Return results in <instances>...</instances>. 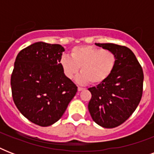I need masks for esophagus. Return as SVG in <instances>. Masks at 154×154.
Listing matches in <instances>:
<instances>
[{
	"mask_svg": "<svg viewBox=\"0 0 154 154\" xmlns=\"http://www.w3.org/2000/svg\"><path fill=\"white\" fill-rule=\"evenodd\" d=\"M77 89H78V91H82V90H85V88H82V87H78L77 88Z\"/></svg>",
	"mask_w": 154,
	"mask_h": 154,
	"instance_id": "1",
	"label": "esophagus"
}]
</instances>
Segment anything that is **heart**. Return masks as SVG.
Segmentation results:
<instances>
[{"instance_id":"b5f03b06","label":"heart","mask_w":154,"mask_h":154,"mask_svg":"<svg viewBox=\"0 0 154 154\" xmlns=\"http://www.w3.org/2000/svg\"><path fill=\"white\" fill-rule=\"evenodd\" d=\"M117 62L116 56L108 49H101L91 45H81L70 50V57L63 56L60 60V67L68 79L77 78L79 84L89 82L97 85L109 77Z\"/></svg>"}]
</instances>
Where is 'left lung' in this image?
Segmentation results:
<instances>
[{
  "label": "left lung",
  "mask_w": 154,
  "mask_h": 154,
  "mask_svg": "<svg viewBox=\"0 0 154 154\" xmlns=\"http://www.w3.org/2000/svg\"><path fill=\"white\" fill-rule=\"evenodd\" d=\"M95 45L112 51L117 62L105 82L89 89L92 97L88 109L97 124L108 129L115 128L133 114L141 101L143 70L129 48L112 43Z\"/></svg>",
  "instance_id": "obj_1"
}]
</instances>
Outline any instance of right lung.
<instances>
[{"label": "right lung", "instance_id": "right-lung-1", "mask_svg": "<svg viewBox=\"0 0 154 154\" xmlns=\"http://www.w3.org/2000/svg\"><path fill=\"white\" fill-rule=\"evenodd\" d=\"M64 51L60 45L40 42L16 58L11 76L13 101L23 116L40 126L57 122L77 92L60 67Z\"/></svg>", "mask_w": 154, "mask_h": 154}]
</instances>
